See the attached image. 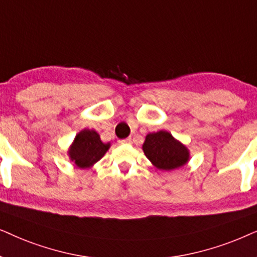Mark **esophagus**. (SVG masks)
<instances>
[{
    "label": "esophagus",
    "instance_id": "34e87169",
    "mask_svg": "<svg viewBox=\"0 0 257 257\" xmlns=\"http://www.w3.org/2000/svg\"><path fill=\"white\" fill-rule=\"evenodd\" d=\"M118 143H119V145H124V143H132V138L121 140V141H118Z\"/></svg>",
    "mask_w": 257,
    "mask_h": 257
}]
</instances>
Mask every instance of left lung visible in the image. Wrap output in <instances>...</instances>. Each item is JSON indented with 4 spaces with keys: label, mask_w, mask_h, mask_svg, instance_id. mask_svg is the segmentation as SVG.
Wrapping results in <instances>:
<instances>
[{
    "label": "left lung",
    "mask_w": 257,
    "mask_h": 257,
    "mask_svg": "<svg viewBox=\"0 0 257 257\" xmlns=\"http://www.w3.org/2000/svg\"><path fill=\"white\" fill-rule=\"evenodd\" d=\"M142 149L150 162L160 170L169 172L177 169L189 161V150L187 147L166 131L147 135Z\"/></svg>",
    "instance_id": "obj_1"
}]
</instances>
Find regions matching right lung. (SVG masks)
I'll list each match as a JSON object with an SVG mask.
<instances>
[{
    "instance_id": "add662e5",
    "label": "right lung",
    "mask_w": 257,
    "mask_h": 257,
    "mask_svg": "<svg viewBox=\"0 0 257 257\" xmlns=\"http://www.w3.org/2000/svg\"><path fill=\"white\" fill-rule=\"evenodd\" d=\"M110 148V143H103L95 131L83 129L75 136L68 150L69 159L81 169L90 168L100 161Z\"/></svg>"
}]
</instances>
